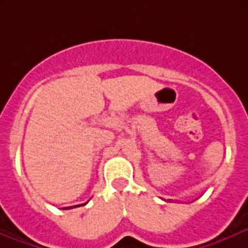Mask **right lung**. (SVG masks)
<instances>
[{"label": "right lung", "mask_w": 248, "mask_h": 248, "mask_svg": "<svg viewBox=\"0 0 248 248\" xmlns=\"http://www.w3.org/2000/svg\"><path fill=\"white\" fill-rule=\"evenodd\" d=\"M85 204H86V202H85Z\"/></svg>", "instance_id": "add662e5"}]
</instances>
